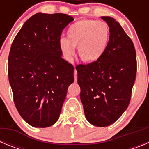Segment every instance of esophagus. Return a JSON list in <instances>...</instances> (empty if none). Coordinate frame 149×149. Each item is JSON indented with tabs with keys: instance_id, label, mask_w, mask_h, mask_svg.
I'll use <instances>...</instances> for the list:
<instances>
[{
	"instance_id": "34e87169",
	"label": "esophagus",
	"mask_w": 149,
	"mask_h": 149,
	"mask_svg": "<svg viewBox=\"0 0 149 149\" xmlns=\"http://www.w3.org/2000/svg\"><path fill=\"white\" fill-rule=\"evenodd\" d=\"M74 81H77V71L74 70Z\"/></svg>"
}]
</instances>
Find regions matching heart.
<instances>
[{"instance_id": "heart-1", "label": "heart", "mask_w": 149, "mask_h": 149, "mask_svg": "<svg viewBox=\"0 0 149 149\" xmlns=\"http://www.w3.org/2000/svg\"><path fill=\"white\" fill-rule=\"evenodd\" d=\"M110 39L107 24L101 21L81 19L69 26L67 39L61 38L59 45L65 58L71 60L77 47L79 57L84 63L98 61L106 51Z\"/></svg>"}]
</instances>
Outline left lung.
<instances>
[{
  "label": "left lung",
  "mask_w": 149,
  "mask_h": 149,
  "mask_svg": "<svg viewBox=\"0 0 149 149\" xmlns=\"http://www.w3.org/2000/svg\"><path fill=\"white\" fill-rule=\"evenodd\" d=\"M110 27V39L101 59L76 66L81 100L86 119L98 127L114 123L128 107L136 74L134 43L119 22L102 16Z\"/></svg>",
  "instance_id": "obj_1"
}]
</instances>
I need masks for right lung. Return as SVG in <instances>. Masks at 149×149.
I'll list each match as a JSON object with an SVG mask.
<instances>
[{"label": "right lung", "instance_id": "obj_1", "mask_svg": "<svg viewBox=\"0 0 149 149\" xmlns=\"http://www.w3.org/2000/svg\"><path fill=\"white\" fill-rule=\"evenodd\" d=\"M74 20L63 13H36L24 24L10 48L8 76L16 109L26 122L47 127L58 120L73 65L62 57L59 41Z\"/></svg>", "mask_w": 149, "mask_h": 149}]
</instances>
